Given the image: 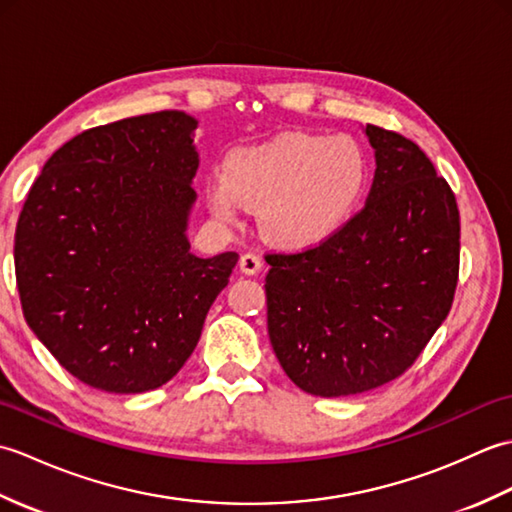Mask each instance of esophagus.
Segmentation results:
<instances>
[{"label":"esophagus","instance_id":"obj_1","mask_svg":"<svg viewBox=\"0 0 512 512\" xmlns=\"http://www.w3.org/2000/svg\"><path fill=\"white\" fill-rule=\"evenodd\" d=\"M262 266V257H257L255 253H244L239 257V270H242L244 275H257Z\"/></svg>","mask_w":512,"mask_h":512}]
</instances>
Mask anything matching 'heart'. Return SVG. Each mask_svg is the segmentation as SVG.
<instances>
[{
	"label": "heart",
	"instance_id": "1",
	"mask_svg": "<svg viewBox=\"0 0 512 512\" xmlns=\"http://www.w3.org/2000/svg\"><path fill=\"white\" fill-rule=\"evenodd\" d=\"M367 180V156L352 136L286 132L233 149L222 176L206 180L204 198L222 224H237L242 204L259 209L268 242L306 250L350 222Z\"/></svg>",
	"mask_w": 512,
	"mask_h": 512
}]
</instances>
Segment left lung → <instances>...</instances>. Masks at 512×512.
Segmentation results:
<instances>
[{
	"label": "left lung",
	"instance_id": "obj_1",
	"mask_svg": "<svg viewBox=\"0 0 512 512\" xmlns=\"http://www.w3.org/2000/svg\"><path fill=\"white\" fill-rule=\"evenodd\" d=\"M376 171L365 209L328 242L268 255L270 345L288 378L321 398L398 378L447 319L460 270V211L409 138L363 127Z\"/></svg>",
	"mask_w": 512,
	"mask_h": 512
}]
</instances>
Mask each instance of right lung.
<instances>
[{
    "mask_svg": "<svg viewBox=\"0 0 512 512\" xmlns=\"http://www.w3.org/2000/svg\"><path fill=\"white\" fill-rule=\"evenodd\" d=\"M195 129L178 110L88 129L54 151L21 209L26 323L94 389L140 394L176 376L239 259L191 253Z\"/></svg>",
    "mask_w": 512,
    "mask_h": 512,
    "instance_id": "add662e5",
    "label": "right lung"
}]
</instances>
